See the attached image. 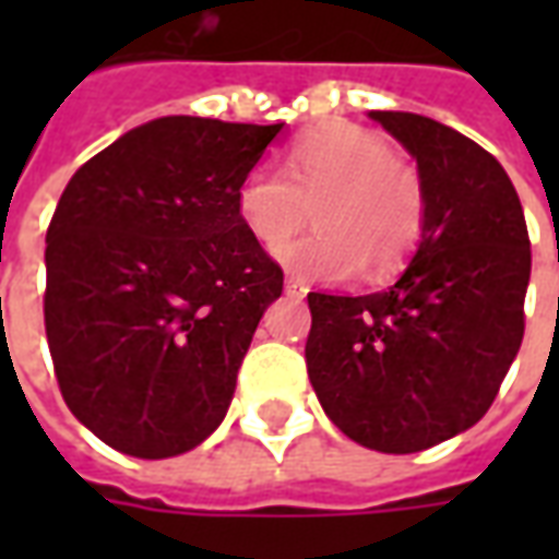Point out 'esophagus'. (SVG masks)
I'll return each mask as SVG.
<instances>
[{"instance_id":"esophagus-1","label":"esophagus","mask_w":559,"mask_h":559,"mask_svg":"<svg viewBox=\"0 0 559 559\" xmlns=\"http://www.w3.org/2000/svg\"><path fill=\"white\" fill-rule=\"evenodd\" d=\"M284 293H287V296H293V299H305V296H308V287H305L302 281L287 278L284 281Z\"/></svg>"}]
</instances>
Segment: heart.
I'll list each match as a JSON object with an SVG mask.
<instances>
[{
    "label": "heart",
    "mask_w": 559,
    "mask_h": 559,
    "mask_svg": "<svg viewBox=\"0 0 559 559\" xmlns=\"http://www.w3.org/2000/svg\"><path fill=\"white\" fill-rule=\"evenodd\" d=\"M316 212L311 240L281 246V266L308 281L386 278L416 251L428 197L419 173L386 140L359 126H335L296 140L284 170L257 164L236 188V212L257 242L275 248Z\"/></svg>",
    "instance_id": "obj_1"
}]
</instances>
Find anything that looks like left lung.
Listing matches in <instances>:
<instances>
[{"mask_svg": "<svg viewBox=\"0 0 559 559\" xmlns=\"http://www.w3.org/2000/svg\"><path fill=\"white\" fill-rule=\"evenodd\" d=\"M416 158L428 221L386 290L308 293V377L359 445L411 455L488 413L524 338L530 239L515 185L479 143L428 116L371 110Z\"/></svg>", "mask_w": 559, "mask_h": 559, "instance_id": "left-lung-1", "label": "left lung"}]
</instances>
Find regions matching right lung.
Masks as SVG:
<instances>
[{
	"label": "right lung",
	"mask_w": 559,
	"mask_h": 559,
	"mask_svg": "<svg viewBox=\"0 0 559 559\" xmlns=\"http://www.w3.org/2000/svg\"><path fill=\"white\" fill-rule=\"evenodd\" d=\"M278 126L160 116L86 160L47 230L44 326L68 411L134 457L182 455L227 416L284 272L236 188Z\"/></svg>",
	"instance_id": "1"
}]
</instances>
